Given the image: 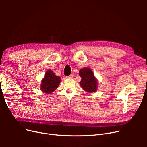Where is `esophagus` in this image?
Here are the masks:
<instances>
[{"mask_svg":"<svg viewBox=\"0 0 147 147\" xmlns=\"http://www.w3.org/2000/svg\"><path fill=\"white\" fill-rule=\"evenodd\" d=\"M66 78H73V75H69V76L66 77Z\"/></svg>","mask_w":147,"mask_h":147,"instance_id":"esophagus-1","label":"esophagus"}]
</instances>
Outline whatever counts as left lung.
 I'll return each mask as SVG.
<instances>
[{
    "label": "left lung",
    "instance_id": "1",
    "mask_svg": "<svg viewBox=\"0 0 147 147\" xmlns=\"http://www.w3.org/2000/svg\"><path fill=\"white\" fill-rule=\"evenodd\" d=\"M79 75L82 78L80 84L84 91L88 92L97 91L98 88V81L91 69L84 67L80 69Z\"/></svg>",
    "mask_w": 147,
    "mask_h": 147
}]
</instances>
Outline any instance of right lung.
<instances>
[{"instance_id": "obj_1", "label": "right lung", "mask_w": 147, "mask_h": 147, "mask_svg": "<svg viewBox=\"0 0 147 147\" xmlns=\"http://www.w3.org/2000/svg\"><path fill=\"white\" fill-rule=\"evenodd\" d=\"M60 77H57L51 70H47L42 79L40 90L46 94H51L59 85Z\"/></svg>"}]
</instances>
